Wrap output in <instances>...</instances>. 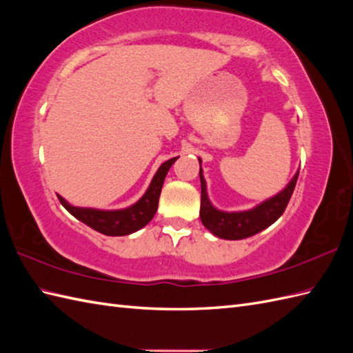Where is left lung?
I'll use <instances>...</instances> for the list:
<instances>
[{"label": "left lung", "instance_id": "8db88e82", "mask_svg": "<svg viewBox=\"0 0 353 353\" xmlns=\"http://www.w3.org/2000/svg\"><path fill=\"white\" fill-rule=\"evenodd\" d=\"M200 162V185H201V200H200V219L203 226L211 232L212 235L223 239H244L259 234L261 230L267 229L268 226L279 219L287 208L291 199V194L294 191V186L299 177V171L292 176L291 181L285 188L277 192L276 196L261 201L252 209L247 211L228 212L215 208L212 201L208 197L206 181L203 177V170H201Z\"/></svg>", "mask_w": 353, "mask_h": 353}]
</instances>
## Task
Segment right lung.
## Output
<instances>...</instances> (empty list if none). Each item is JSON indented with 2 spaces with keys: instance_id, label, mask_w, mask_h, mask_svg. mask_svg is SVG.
Masks as SVG:
<instances>
[{
  "instance_id": "right-lung-1",
  "label": "right lung",
  "mask_w": 353,
  "mask_h": 353,
  "mask_svg": "<svg viewBox=\"0 0 353 353\" xmlns=\"http://www.w3.org/2000/svg\"><path fill=\"white\" fill-rule=\"evenodd\" d=\"M177 157H172V159L163 162L161 167L157 168L156 174L153 176L152 182L148 185L147 191L144 192V196H142L137 203L130 205L129 208L104 211V209L72 206L62 196H59V200H61L62 206L72 216H76L77 220L85 223L86 226L92 228L94 230L100 232L103 235H108V236L130 235L133 232L147 226V224L152 221V219L157 211V205H159V196H161L165 176H167L171 165L177 161Z\"/></svg>"
}]
</instances>
